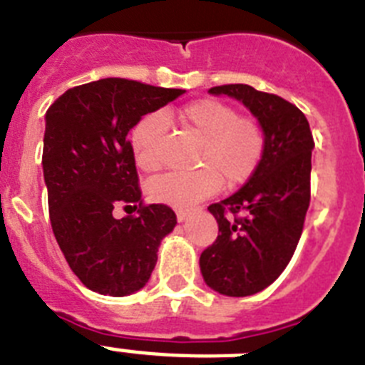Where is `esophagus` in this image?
Listing matches in <instances>:
<instances>
[{
    "instance_id": "1",
    "label": "esophagus",
    "mask_w": 365,
    "mask_h": 365,
    "mask_svg": "<svg viewBox=\"0 0 365 365\" xmlns=\"http://www.w3.org/2000/svg\"><path fill=\"white\" fill-rule=\"evenodd\" d=\"M186 217H188V210H177V221L182 222L186 221Z\"/></svg>"
}]
</instances>
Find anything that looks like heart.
<instances>
[{"label": "heart", "mask_w": 365, "mask_h": 365, "mask_svg": "<svg viewBox=\"0 0 365 365\" xmlns=\"http://www.w3.org/2000/svg\"><path fill=\"white\" fill-rule=\"evenodd\" d=\"M180 122L201 137L197 164L193 172H172L148 185L150 197L173 208H188L210 197L221 188V177L228 186L241 185L252 177L265 150V135L252 118L237 117L225 102L205 98L185 106ZM168 133V117L155 111L144 115L131 130V150L137 166L157 172L163 166V143Z\"/></svg>", "instance_id": "1"}]
</instances>
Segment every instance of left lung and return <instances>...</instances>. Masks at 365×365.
<instances>
[{
	"mask_svg": "<svg viewBox=\"0 0 365 365\" xmlns=\"http://www.w3.org/2000/svg\"><path fill=\"white\" fill-rule=\"evenodd\" d=\"M208 93L240 100L265 135L263 157L247 185L208 206L219 235L199 257L206 285L241 298L276 282L294 254L311 201L314 140L305 115L282 96L245 83Z\"/></svg>",
	"mask_w": 365,
	"mask_h": 365,
	"instance_id": "obj_1",
	"label": "left lung"
}]
</instances>
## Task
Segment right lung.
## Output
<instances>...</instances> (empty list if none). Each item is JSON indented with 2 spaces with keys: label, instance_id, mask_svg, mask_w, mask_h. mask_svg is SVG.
<instances>
[{
  "label": "right lung",
  "instance_id": "obj_1",
  "mask_svg": "<svg viewBox=\"0 0 365 365\" xmlns=\"http://www.w3.org/2000/svg\"><path fill=\"white\" fill-rule=\"evenodd\" d=\"M182 93L104 78L67 89L45 113L41 166L51 225L71 270L89 291H140L160 241L175 228L170 206H143L128 133ZM122 204L133 205L138 215L113 218L112 208Z\"/></svg>",
  "mask_w": 365,
  "mask_h": 365
}]
</instances>
